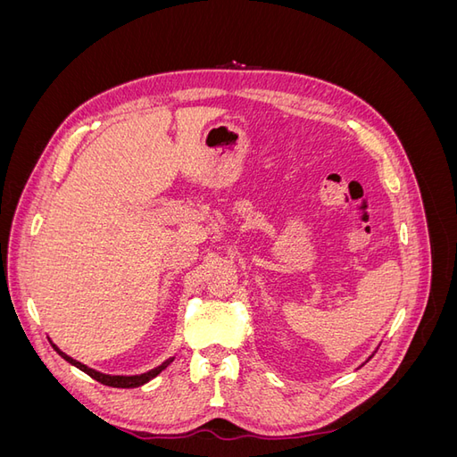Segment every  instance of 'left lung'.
Segmentation results:
<instances>
[{
	"mask_svg": "<svg viewBox=\"0 0 457 457\" xmlns=\"http://www.w3.org/2000/svg\"><path fill=\"white\" fill-rule=\"evenodd\" d=\"M373 353H376V351H373ZM371 356H373V354H371ZM371 356H370V358H371ZM370 358H368V361H370ZM368 361H366V362H368ZM366 362H364V364H366Z\"/></svg>",
	"mask_w": 457,
	"mask_h": 457,
	"instance_id": "left-lung-1",
	"label": "left lung"
}]
</instances>
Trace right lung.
I'll return each instance as SVG.
<instances>
[{
	"instance_id": "1",
	"label": "right lung",
	"mask_w": 457,
	"mask_h": 457,
	"mask_svg": "<svg viewBox=\"0 0 457 457\" xmlns=\"http://www.w3.org/2000/svg\"><path fill=\"white\" fill-rule=\"evenodd\" d=\"M49 341H51V339H49ZM51 345H53V349L57 351L68 364H72V366H76L78 370L86 371L87 376L93 378L95 381H99V383L108 385V386H116V389H133V386H141V385L148 383L150 379H154V378L158 376V373H162L165 368H168V366L173 362V358H175V356H171V358H168V361H165V362H162L160 366L152 368V370H148V371H145V373H139V376H110V373L96 371V370H93V368H89V366H86V364H81V362L74 361L72 356H68L66 353H62L53 341H51Z\"/></svg>"
}]
</instances>
